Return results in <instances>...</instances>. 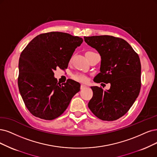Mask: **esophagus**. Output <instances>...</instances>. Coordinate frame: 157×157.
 I'll return each instance as SVG.
<instances>
[{
    "label": "esophagus",
    "instance_id": "esophagus-1",
    "mask_svg": "<svg viewBox=\"0 0 157 157\" xmlns=\"http://www.w3.org/2000/svg\"><path fill=\"white\" fill-rule=\"evenodd\" d=\"M86 87H87V86L85 85H81V89H86Z\"/></svg>",
    "mask_w": 157,
    "mask_h": 157
}]
</instances>
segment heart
Listing matches in <instances>:
<instances>
[{
  "label": "heart",
  "mask_w": 157,
  "mask_h": 157,
  "mask_svg": "<svg viewBox=\"0 0 157 157\" xmlns=\"http://www.w3.org/2000/svg\"><path fill=\"white\" fill-rule=\"evenodd\" d=\"M73 78L75 81H78V82H85L87 80V78L82 74H75L73 75Z\"/></svg>",
  "instance_id": "b5f03b06"
}]
</instances>
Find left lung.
I'll return each mask as SVG.
<instances>
[{
  "mask_svg": "<svg viewBox=\"0 0 157 157\" xmlns=\"http://www.w3.org/2000/svg\"><path fill=\"white\" fill-rule=\"evenodd\" d=\"M85 43L101 56L100 71L94 82L109 83L103 90L92 86L93 96L88 107L104 121L116 120L129 111L140 93L141 64L138 55L126 40L111 36L84 37Z\"/></svg>",
  "mask_w": 157,
  "mask_h": 157,
  "instance_id": "obj_1",
  "label": "left lung"
}]
</instances>
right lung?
Listing matches in <instances>:
<instances>
[{
  "label": "right lung",
  "mask_w": 157,
  "mask_h": 157,
  "mask_svg": "<svg viewBox=\"0 0 157 157\" xmlns=\"http://www.w3.org/2000/svg\"><path fill=\"white\" fill-rule=\"evenodd\" d=\"M82 37L63 32L40 34L22 52L19 61L18 86L26 107L33 116L52 120L61 115L80 90L74 80L57 83L54 71L68 67Z\"/></svg>",
  "instance_id": "add662e5"
}]
</instances>
